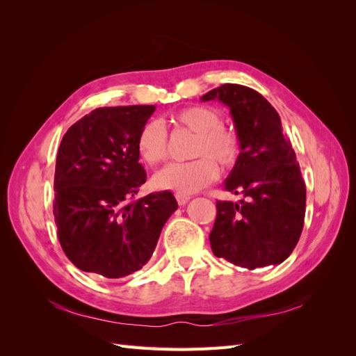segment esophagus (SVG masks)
<instances>
[{
    "mask_svg": "<svg viewBox=\"0 0 356 356\" xmlns=\"http://www.w3.org/2000/svg\"><path fill=\"white\" fill-rule=\"evenodd\" d=\"M175 197H177V200H178L181 207H184V204L190 200V196L184 195V193H175Z\"/></svg>",
    "mask_w": 356,
    "mask_h": 356,
    "instance_id": "34e87169",
    "label": "esophagus"
}]
</instances>
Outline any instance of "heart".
I'll return each mask as SVG.
<instances>
[{"label": "heart", "instance_id": "1", "mask_svg": "<svg viewBox=\"0 0 356 356\" xmlns=\"http://www.w3.org/2000/svg\"><path fill=\"white\" fill-rule=\"evenodd\" d=\"M178 126L195 134L190 157L195 160L172 163L154 175L153 184L160 190L196 193L218 177V166L230 169L241 156V139L234 131L222 126L221 115L209 106L191 105L172 117ZM136 152L147 165L157 166L168 159L166 129L159 120H149L136 136Z\"/></svg>", "mask_w": 356, "mask_h": 356}]
</instances>
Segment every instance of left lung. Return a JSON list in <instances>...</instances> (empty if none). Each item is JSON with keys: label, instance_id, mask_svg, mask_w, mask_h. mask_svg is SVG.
<instances>
[{"label": "left lung", "instance_id": "obj_1", "mask_svg": "<svg viewBox=\"0 0 356 356\" xmlns=\"http://www.w3.org/2000/svg\"><path fill=\"white\" fill-rule=\"evenodd\" d=\"M213 99L229 106L241 139V156L224 190L243 199L217 200L212 252L250 270L281 264L300 239L306 212V184L281 117L246 86L227 83L202 96Z\"/></svg>", "mask_w": 356, "mask_h": 356}]
</instances>
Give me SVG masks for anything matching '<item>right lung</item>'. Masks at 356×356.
Segmentation results:
<instances>
[{"label":"right lung","mask_w":356,"mask_h":356,"mask_svg":"<svg viewBox=\"0 0 356 356\" xmlns=\"http://www.w3.org/2000/svg\"><path fill=\"white\" fill-rule=\"evenodd\" d=\"M154 110L96 108L62 138L53 213L63 252L83 272L118 279L143 268L178 208L170 191L129 200L147 179L136 136Z\"/></svg>","instance_id":"1"}]
</instances>
